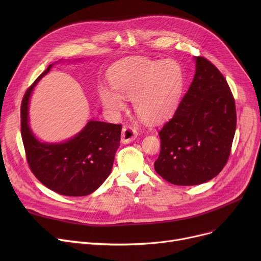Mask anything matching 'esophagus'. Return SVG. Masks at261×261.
Returning <instances> with one entry per match:
<instances>
[{"instance_id":"obj_1","label":"esophagus","mask_w":261,"mask_h":261,"mask_svg":"<svg viewBox=\"0 0 261 261\" xmlns=\"http://www.w3.org/2000/svg\"><path fill=\"white\" fill-rule=\"evenodd\" d=\"M138 135H139V132L136 131L135 128L131 126H125L121 131V143L129 144L138 138Z\"/></svg>"}]
</instances>
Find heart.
I'll use <instances>...</instances> for the list:
<instances>
[{
	"instance_id": "b5f03b06",
	"label": "heart",
	"mask_w": 261,
	"mask_h": 261,
	"mask_svg": "<svg viewBox=\"0 0 261 261\" xmlns=\"http://www.w3.org/2000/svg\"><path fill=\"white\" fill-rule=\"evenodd\" d=\"M109 79L113 89H99L108 111H120L126 106L123 97L132 98L136 114L150 122L161 121L175 111L185 84L182 66L170 59L125 60L112 68Z\"/></svg>"
}]
</instances>
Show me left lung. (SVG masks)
Returning a JSON list of instances; mask_svg holds the SVG:
<instances>
[{
  "label": "left lung",
  "instance_id": "8db88e82",
  "mask_svg": "<svg viewBox=\"0 0 261 261\" xmlns=\"http://www.w3.org/2000/svg\"><path fill=\"white\" fill-rule=\"evenodd\" d=\"M193 82L172 118L159 132L155 171L167 182L191 186L212 180L228 160L236 131L235 100L220 71L195 57Z\"/></svg>",
  "mask_w": 261,
  "mask_h": 261
}]
</instances>
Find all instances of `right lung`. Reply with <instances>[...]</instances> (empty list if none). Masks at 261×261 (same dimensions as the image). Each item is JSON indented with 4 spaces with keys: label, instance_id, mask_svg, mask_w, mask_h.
<instances>
[{
    "label": "right lung",
    "instance_id": "right-lung-1",
    "mask_svg": "<svg viewBox=\"0 0 261 261\" xmlns=\"http://www.w3.org/2000/svg\"><path fill=\"white\" fill-rule=\"evenodd\" d=\"M53 65L49 64L37 78L22 100L21 133L27 162L37 179L55 193L70 197L88 196L111 173L121 126L89 120L84 129L67 141H39L30 127L29 105L34 88Z\"/></svg>",
    "mask_w": 261,
    "mask_h": 261
}]
</instances>
